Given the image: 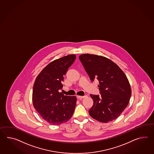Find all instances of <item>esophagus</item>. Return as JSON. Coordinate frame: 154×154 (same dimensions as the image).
Returning a JSON list of instances; mask_svg holds the SVG:
<instances>
[{"label":"esophagus","instance_id":"esophagus-1","mask_svg":"<svg viewBox=\"0 0 154 154\" xmlns=\"http://www.w3.org/2000/svg\"><path fill=\"white\" fill-rule=\"evenodd\" d=\"M86 96H77V98H79V99H82V98L85 97Z\"/></svg>","mask_w":154,"mask_h":154}]
</instances>
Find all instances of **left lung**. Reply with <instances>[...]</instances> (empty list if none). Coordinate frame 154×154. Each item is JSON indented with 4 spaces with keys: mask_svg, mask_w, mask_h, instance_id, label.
Wrapping results in <instances>:
<instances>
[{
    "mask_svg": "<svg viewBox=\"0 0 154 154\" xmlns=\"http://www.w3.org/2000/svg\"><path fill=\"white\" fill-rule=\"evenodd\" d=\"M79 59L91 80L97 79L99 81L101 95L90 94L94 105L89 114L104 123L115 120L128 106L131 96L126 75L116 64L105 57L83 54Z\"/></svg>",
    "mask_w": 154,
    "mask_h": 154,
    "instance_id": "8db88e82",
    "label": "left lung"
}]
</instances>
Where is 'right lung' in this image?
<instances>
[{
  "mask_svg": "<svg viewBox=\"0 0 154 154\" xmlns=\"http://www.w3.org/2000/svg\"><path fill=\"white\" fill-rule=\"evenodd\" d=\"M75 57V54H70L51 62L34 82L33 105L42 118L51 125L66 122L74 112L76 97L64 96L58 91L62 90L64 75Z\"/></svg>",
  "mask_w": 154,
  "mask_h": 154,
  "instance_id": "right-lung-1",
  "label": "right lung"
}]
</instances>
